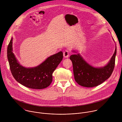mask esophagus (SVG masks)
Masks as SVG:
<instances>
[{
	"label": "esophagus",
	"instance_id": "34e87169",
	"mask_svg": "<svg viewBox=\"0 0 122 122\" xmlns=\"http://www.w3.org/2000/svg\"><path fill=\"white\" fill-rule=\"evenodd\" d=\"M69 51L67 50H66L64 51L63 53V56H64V57H66V58H67L69 56Z\"/></svg>",
	"mask_w": 122,
	"mask_h": 122
}]
</instances>
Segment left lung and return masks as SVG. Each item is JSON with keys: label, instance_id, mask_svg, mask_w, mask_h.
<instances>
[{"label": "left lung", "instance_id": "8db88e82", "mask_svg": "<svg viewBox=\"0 0 122 122\" xmlns=\"http://www.w3.org/2000/svg\"><path fill=\"white\" fill-rule=\"evenodd\" d=\"M116 47L109 63L103 67H93L86 63L80 54L72 55L69 58L73 64L75 81L86 87H93L103 83L111 76L115 66Z\"/></svg>", "mask_w": 122, "mask_h": 122}]
</instances>
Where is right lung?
<instances>
[{
	"label": "right lung",
	"mask_w": 122,
	"mask_h": 122,
	"mask_svg": "<svg viewBox=\"0 0 122 122\" xmlns=\"http://www.w3.org/2000/svg\"><path fill=\"white\" fill-rule=\"evenodd\" d=\"M62 51L50 56L38 66L26 68L17 61L12 52V38L8 46L7 56L13 77L23 85L35 89H42L49 86L53 81V74L63 59Z\"/></svg>",
	"instance_id": "add662e5"
}]
</instances>
